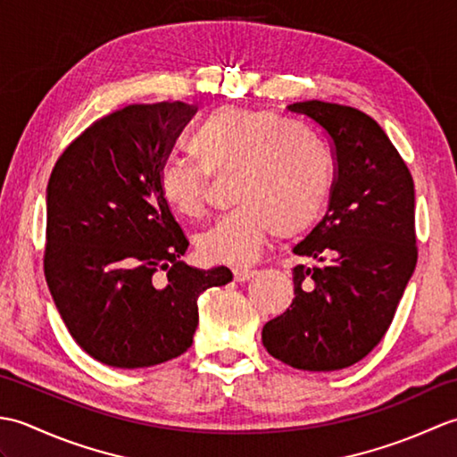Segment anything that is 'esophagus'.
<instances>
[{
	"instance_id": "34e87169",
	"label": "esophagus",
	"mask_w": 457,
	"mask_h": 457,
	"mask_svg": "<svg viewBox=\"0 0 457 457\" xmlns=\"http://www.w3.org/2000/svg\"><path fill=\"white\" fill-rule=\"evenodd\" d=\"M255 273H257V270H253V269H236L234 270V278L237 280V283H245V280L253 278Z\"/></svg>"
}]
</instances>
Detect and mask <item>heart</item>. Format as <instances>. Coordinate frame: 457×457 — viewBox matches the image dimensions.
<instances>
[{
    "instance_id": "obj_1",
    "label": "heart",
    "mask_w": 457,
    "mask_h": 457,
    "mask_svg": "<svg viewBox=\"0 0 457 457\" xmlns=\"http://www.w3.org/2000/svg\"><path fill=\"white\" fill-rule=\"evenodd\" d=\"M188 147L198 161L170 159L159 170V192L184 218L206 208L210 174H231L234 210L198 234L212 263L247 265L277 231L293 237L322 216L334 184V161L306 125L269 110L226 105L204 118Z\"/></svg>"
}]
</instances>
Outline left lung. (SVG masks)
I'll return each instance as SVG.
<instances>
[{"label": "left lung", "instance_id": "left-lung-1", "mask_svg": "<svg viewBox=\"0 0 457 457\" xmlns=\"http://www.w3.org/2000/svg\"><path fill=\"white\" fill-rule=\"evenodd\" d=\"M332 141L336 179L324 220L295 245V298L263 326V345L304 371L357 363L381 342L416 267L414 182L373 118L320 100L288 105Z\"/></svg>", "mask_w": 457, "mask_h": 457}]
</instances>
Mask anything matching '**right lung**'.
Wrapping results in <instances>:
<instances>
[{"label": "right lung", "instance_id": "right-lung-1", "mask_svg": "<svg viewBox=\"0 0 457 457\" xmlns=\"http://www.w3.org/2000/svg\"><path fill=\"white\" fill-rule=\"evenodd\" d=\"M194 108L128 105L94 121L56 161L46 187L45 277L86 353L151 367L192 345L198 296L228 285V267L196 269L159 192V170Z\"/></svg>", "mask_w": 457, "mask_h": 457}]
</instances>
